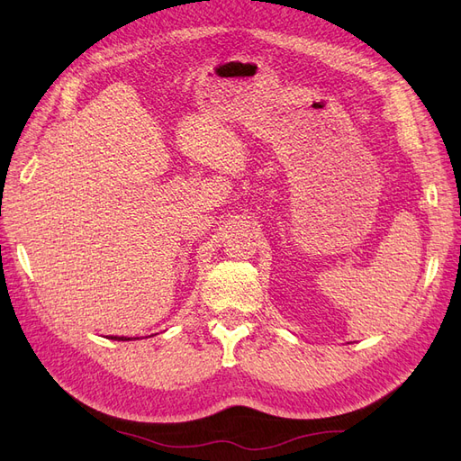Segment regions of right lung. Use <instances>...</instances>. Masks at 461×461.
<instances>
[{"mask_svg": "<svg viewBox=\"0 0 461 461\" xmlns=\"http://www.w3.org/2000/svg\"><path fill=\"white\" fill-rule=\"evenodd\" d=\"M110 339H118V341H130V338L125 339V338H118V336H116V338H110Z\"/></svg>", "mask_w": 461, "mask_h": 461, "instance_id": "add662e5", "label": "right lung"}]
</instances>
